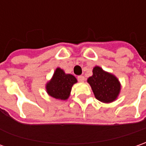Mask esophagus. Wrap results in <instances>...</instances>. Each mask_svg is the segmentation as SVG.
I'll list each match as a JSON object with an SVG mask.
<instances>
[{
	"mask_svg": "<svg viewBox=\"0 0 146 146\" xmlns=\"http://www.w3.org/2000/svg\"><path fill=\"white\" fill-rule=\"evenodd\" d=\"M77 80H78V81H80V82H84L85 81V77H83V76H78L77 77Z\"/></svg>",
	"mask_w": 146,
	"mask_h": 146,
	"instance_id": "1",
	"label": "esophagus"
}]
</instances>
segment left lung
Instances as JSON below:
<instances>
[{"mask_svg":"<svg viewBox=\"0 0 146 146\" xmlns=\"http://www.w3.org/2000/svg\"><path fill=\"white\" fill-rule=\"evenodd\" d=\"M95 98L103 103L116 101L121 93V85L113 73L105 71L100 66L93 69V75L87 79Z\"/></svg>","mask_w":146,"mask_h":146,"instance_id":"left-lung-1","label":"left lung"}]
</instances>
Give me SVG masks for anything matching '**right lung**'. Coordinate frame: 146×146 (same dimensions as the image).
Segmentation results:
<instances>
[{
  "label": "right lung",
  "instance_id": "add662e5",
  "mask_svg": "<svg viewBox=\"0 0 146 146\" xmlns=\"http://www.w3.org/2000/svg\"><path fill=\"white\" fill-rule=\"evenodd\" d=\"M77 82L72 74L65 73L60 68H56L52 78L46 83L45 90L48 95L56 100L66 101L70 96L72 87Z\"/></svg>",
  "mask_w": 146,
  "mask_h": 146
}]
</instances>
